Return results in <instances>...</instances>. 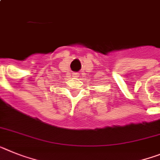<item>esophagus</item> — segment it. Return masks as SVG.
I'll list each match as a JSON object with an SVG mask.
<instances>
[{
    "label": "esophagus",
    "mask_w": 160,
    "mask_h": 160,
    "mask_svg": "<svg viewBox=\"0 0 160 160\" xmlns=\"http://www.w3.org/2000/svg\"><path fill=\"white\" fill-rule=\"evenodd\" d=\"M73 77H74V78L79 77V76H78V73H73Z\"/></svg>",
    "instance_id": "1"
}]
</instances>
